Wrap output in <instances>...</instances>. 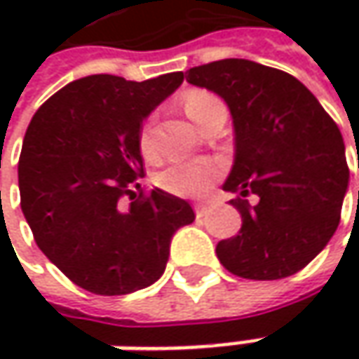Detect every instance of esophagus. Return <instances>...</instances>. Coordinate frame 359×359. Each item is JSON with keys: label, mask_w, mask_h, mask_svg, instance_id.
Here are the masks:
<instances>
[{"label": "esophagus", "mask_w": 359, "mask_h": 359, "mask_svg": "<svg viewBox=\"0 0 359 359\" xmlns=\"http://www.w3.org/2000/svg\"><path fill=\"white\" fill-rule=\"evenodd\" d=\"M194 210H196L198 217H201L203 214H208V210H210V201H198V203L194 205Z\"/></svg>", "instance_id": "obj_1"}]
</instances>
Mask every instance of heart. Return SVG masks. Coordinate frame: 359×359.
<instances>
[{"mask_svg":"<svg viewBox=\"0 0 359 359\" xmlns=\"http://www.w3.org/2000/svg\"><path fill=\"white\" fill-rule=\"evenodd\" d=\"M215 102V97L208 91H189L186 95V111L189 118H196V114L201 107ZM140 147L145 158L156 156V131H154V121L147 119L140 133ZM219 175V168L212 161L203 159H191V161H175L170 168H165L159 173L158 184L165 191L182 198H198L205 194L210 186Z\"/></svg>","mask_w":359,"mask_h":359,"instance_id":"1","label":"heart"}]
</instances>
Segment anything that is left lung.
Segmentation results:
<instances>
[{
    "label": "left lung",
    "mask_w": 359,
    "mask_h": 359,
    "mask_svg": "<svg viewBox=\"0 0 359 359\" xmlns=\"http://www.w3.org/2000/svg\"><path fill=\"white\" fill-rule=\"evenodd\" d=\"M191 86L217 93L233 121V165L226 191L241 214L236 238L215 254L248 280H282L306 268L338 229L348 191L346 145L336 121L296 77L250 60L191 67Z\"/></svg>",
    "instance_id": "obj_1"
}]
</instances>
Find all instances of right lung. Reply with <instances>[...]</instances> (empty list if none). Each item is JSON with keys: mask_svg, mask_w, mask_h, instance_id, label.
<instances>
[{"mask_svg": "<svg viewBox=\"0 0 359 359\" xmlns=\"http://www.w3.org/2000/svg\"><path fill=\"white\" fill-rule=\"evenodd\" d=\"M182 81V72L145 81L81 77L27 126L18 165L21 212L49 262L91 294L126 296L158 282L173 233L196 219L186 200L159 187L144 196L137 184L142 123Z\"/></svg>", "mask_w": 359, "mask_h": 359, "instance_id": "1", "label": "right lung"}]
</instances>
